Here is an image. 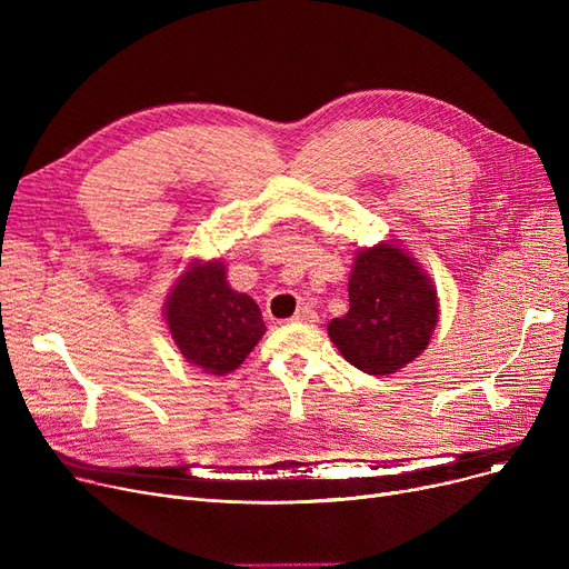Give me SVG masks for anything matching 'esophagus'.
Listing matches in <instances>:
<instances>
[{"label": "esophagus", "instance_id": "1", "mask_svg": "<svg viewBox=\"0 0 569 569\" xmlns=\"http://www.w3.org/2000/svg\"><path fill=\"white\" fill-rule=\"evenodd\" d=\"M295 322H316L318 320V311L311 309V307H300L297 309V313L292 316Z\"/></svg>", "mask_w": 569, "mask_h": 569}]
</instances>
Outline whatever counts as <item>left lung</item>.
Wrapping results in <instances>:
<instances>
[{
  "label": "left lung",
  "mask_w": 569,
  "mask_h": 569,
  "mask_svg": "<svg viewBox=\"0 0 569 569\" xmlns=\"http://www.w3.org/2000/svg\"><path fill=\"white\" fill-rule=\"evenodd\" d=\"M350 309L327 325L346 360L369 376H390L429 346L438 322V292L406 249L380 242L355 253Z\"/></svg>",
  "instance_id": "obj_1"
}]
</instances>
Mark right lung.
I'll list each match as a JSON object with an SVG mask.
<instances>
[{"label": "right lung", "mask_w": 569, "mask_h": 569, "mask_svg": "<svg viewBox=\"0 0 569 569\" xmlns=\"http://www.w3.org/2000/svg\"><path fill=\"white\" fill-rule=\"evenodd\" d=\"M163 311L184 360L214 376L234 371L264 335L258 305L228 286L221 260L191 262L170 288Z\"/></svg>", "instance_id": "obj_1"}]
</instances>
